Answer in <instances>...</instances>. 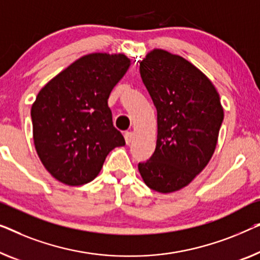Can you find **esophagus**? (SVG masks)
I'll list each match as a JSON object with an SVG mask.
<instances>
[{
	"instance_id": "obj_1",
	"label": "esophagus",
	"mask_w": 260,
	"mask_h": 260,
	"mask_svg": "<svg viewBox=\"0 0 260 260\" xmlns=\"http://www.w3.org/2000/svg\"><path fill=\"white\" fill-rule=\"evenodd\" d=\"M134 136H135V134L133 133V131H126V133L124 134V138H125L126 144H130L131 141H133Z\"/></svg>"
}]
</instances>
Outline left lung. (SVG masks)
Segmentation results:
<instances>
[{
  "mask_svg": "<svg viewBox=\"0 0 260 260\" xmlns=\"http://www.w3.org/2000/svg\"><path fill=\"white\" fill-rule=\"evenodd\" d=\"M139 73L157 110L156 149L139 174L150 189L175 192L211 159L224 118L219 93L192 63L161 49L148 52Z\"/></svg>",
  "mask_w": 260,
  "mask_h": 260,
  "instance_id": "8db88e82",
  "label": "left lung"
}]
</instances>
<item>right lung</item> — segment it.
I'll list each match as a JSON object with an SVG mask.
<instances>
[{
  "label": "right lung",
  "instance_id": "obj_1",
  "mask_svg": "<svg viewBox=\"0 0 260 260\" xmlns=\"http://www.w3.org/2000/svg\"><path fill=\"white\" fill-rule=\"evenodd\" d=\"M130 63L123 54L85 55L40 90L31 107L34 144L44 168L61 183L91 182L108 153L125 145L108 99Z\"/></svg>",
  "mask_w": 260,
  "mask_h": 260
}]
</instances>
